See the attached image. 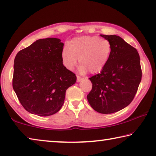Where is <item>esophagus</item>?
I'll return each instance as SVG.
<instances>
[{"label":"esophagus","instance_id":"34e87169","mask_svg":"<svg viewBox=\"0 0 156 156\" xmlns=\"http://www.w3.org/2000/svg\"><path fill=\"white\" fill-rule=\"evenodd\" d=\"M83 78H82V77H80V76H77V82L78 83H79V82H80V81H82L83 80Z\"/></svg>","mask_w":156,"mask_h":156}]
</instances>
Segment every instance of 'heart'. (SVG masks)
<instances>
[{
	"label": "heart",
	"mask_w": 156,
	"mask_h": 156,
	"mask_svg": "<svg viewBox=\"0 0 156 156\" xmlns=\"http://www.w3.org/2000/svg\"><path fill=\"white\" fill-rule=\"evenodd\" d=\"M112 44L107 38L84 36L73 38L62 51V60L68 69L73 70L78 62L81 72L98 73L107 65L112 53Z\"/></svg>",
	"instance_id": "1"
}]
</instances>
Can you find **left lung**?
<instances>
[{
  "label": "left lung",
  "instance_id": "1",
  "mask_svg": "<svg viewBox=\"0 0 156 156\" xmlns=\"http://www.w3.org/2000/svg\"><path fill=\"white\" fill-rule=\"evenodd\" d=\"M112 44L109 61L100 73L89 79L92 89L87 95L91 107L97 112L113 113L131 103L142 78L140 60L136 48L115 35H102Z\"/></svg>",
  "mask_w": 156,
  "mask_h": 156
}]
</instances>
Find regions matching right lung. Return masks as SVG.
<instances>
[{"label":"right lung","mask_w":156,"mask_h":156,"mask_svg":"<svg viewBox=\"0 0 156 156\" xmlns=\"http://www.w3.org/2000/svg\"><path fill=\"white\" fill-rule=\"evenodd\" d=\"M56 38L34 42L18 52L14 59L12 86L26 111L49 116L61 109L66 90L76 76L62 64L64 44Z\"/></svg>","instance_id":"add662e5"}]
</instances>
